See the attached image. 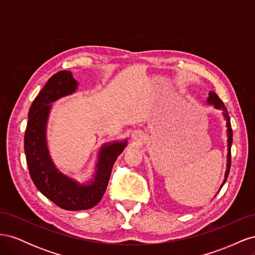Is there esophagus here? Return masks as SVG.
<instances>
[{
    "label": "esophagus",
    "instance_id": "obj_1",
    "mask_svg": "<svg viewBox=\"0 0 255 255\" xmlns=\"http://www.w3.org/2000/svg\"><path fill=\"white\" fill-rule=\"evenodd\" d=\"M133 139H134V140H138V139H139V135H138L137 133H134V134H133Z\"/></svg>",
    "mask_w": 255,
    "mask_h": 255
}]
</instances>
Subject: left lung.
I'll list each match as a JSON object with an SVG mask.
<instances>
[{
    "mask_svg": "<svg viewBox=\"0 0 255 255\" xmlns=\"http://www.w3.org/2000/svg\"><path fill=\"white\" fill-rule=\"evenodd\" d=\"M207 103L208 104H213L215 106V109L221 110L223 113V116L227 120V128H228V163H227V170H226V174H225V180H223V183L221 185V187L225 185L228 175L230 173V168H231V145H232V141H233V132H232V128H231V121H230V117H229V113L228 110L226 109L225 104L219 99V97L215 94L214 91H210L208 94V98H207ZM220 187V188H221Z\"/></svg>",
    "mask_w": 255,
    "mask_h": 255,
    "instance_id": "left-lung-1",
    "label": "left lung"
}]
</instances>
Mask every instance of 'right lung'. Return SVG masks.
Returning <instances> with one entry per match:
<instances>
[{
	"label": "right lung",
	"mask_w": 255,
	"mask_h": 255,
	"mask_svg": "<svg viewBox=\"0 0 255 255\" xmlns=\"http://www.w3.org/2000/svg\"><path fill=\"white\" fill-rule=\"evenodd\" d=\"M78 85L70 71L63 70L51 76L30 106L24 135L27 167L35 186L43 196L66 211L89 210L101 201L115 161L128 143L114 141L103 144L90 184H80L58 171L51 159L45 137L51 103L73 94Z\"/></svg>",
	"instance_id": "right-lung-1"
}]
</instances>
